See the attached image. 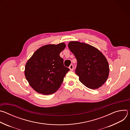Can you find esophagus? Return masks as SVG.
I'll use <instances>...</instances> for the list:
<instances>
[{"label":"esophagus","mask_w":130,"mask_h":130,"mask_svg":"<svg viewBox=\"0 0 130 130\" xmlns=\"http://www.w3.org/2000/svg\"><path fill=\"white\" fill-rule=\"evenodd\" d=\"M69 68L70 69V70L71 71H73V65H72V64H71V65L69 66Z\"/></svg>","instance_id":"obj_1"}]
</instances>
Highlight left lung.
Masks as SVG:
<instances>
[{"label": "left lung", "instance_id": "8db88e82", "mask_svg": "<svg viewBox=\"0 0 130 130\" xmlns=\"http://www.w3.org/2000/svg\"><path fill=\"white\" fill-rule=\"evenodd\" d=\"M68 46L77 60L75 72L80 81L92 89L104 84L109 70L104 55L96 48L85 43L71 41Z\"/></svg>", "mask_w": 130, "mask_h": 130}]
</instances>
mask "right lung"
I'll list each match as a JSON object with an SVG mask.
<instances>
[{"mask_svg": "<svg viewBox=\"0 0 130 130\" xmlns=\"http://www.w3.org/2000/svg\"><path fill=\"white\" fill-rule=\"evenodd\" d=\"M66 47L64 43L50 44L38 49L27 61L25 75L30 85L43 95L54 93L61 86L69 70L64 66L60 53Z\"/></svg>", "mask_w": 130, "mask_h": 130, "instance_id": "obj_1", "label": "right lung"}]
</instances>
